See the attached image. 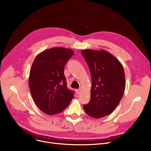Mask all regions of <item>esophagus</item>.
<instances>
[{"mask_svg": "<svg viewBox=\"0 0 151 151\" xmlns=\"http://www.w3.org/2000/svg\"><path fill=\"white\" fill-rule=\"evenodd\" d=\"M81 90L80 89H76L75 90V92H76V93L77 94V95H78V94H80V93H81Z\"/></svg>", "mask_w": 151, "mask_h": 151, "instance_id": "34e87169", "label": "esophagus"}]
</instances>
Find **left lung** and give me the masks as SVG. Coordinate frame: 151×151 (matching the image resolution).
Returning a JSON list of instances; mask_svg holds the SVG:
<instances>
[{
  "mask_svg": "<svg viewBox=\"0 0 151 151\" xmlns=\"http://www.w3.org/2000/svg\"><path fill=\"white\" fill-rule=\"evenodd\" d=\"M81 54L92 78L91 99L83 108L91 117L101 118L111 113L123 97L124 68L119 60L105 50H84Z\"/></svg>",
  "mask_w": 151,
  "mask_h": 151,
  "instance_id": "1",
  "label": "left lung"
}]
</instances>
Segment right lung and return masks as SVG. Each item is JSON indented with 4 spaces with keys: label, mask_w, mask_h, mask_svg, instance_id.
Listing matches in <instances>:
<instances>
[{
    "label": "right lung",
    "mask_w": 151,
    "mask_h": 151,
    "mask_svg": "<svg viewBox=\"0 0 151 151\" xmlns=\"http://www.w3.org/2000/svg\"><path fill=\"white\" fill-rule=\"evenodd\" d=\"M73 54L71 49L52 47L38 54L32 65L29 77L31 96L46 114L61 113L74 97L63 74L65 64Z\"/></svg>",
    "instance_id": "1"
}]
</instances>
